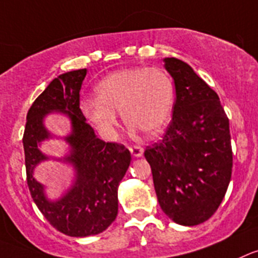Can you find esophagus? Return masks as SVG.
Returning a JSON list of instances; mask_svg holds the SVG:
<instances>
[{"label": "esophagus", "instance_id": "obj_1", "mask_svg": "<svg viewBox=\"0 0 258 258\" xmlns=\"http://www.w3.org/2000/svg\"><path fill=\"white\" fill-rule=\"evenodd\" d=\"M130 151H131L132 156H135V158H140L144 154V149L141 146H131Z\"/></svg>", "mask_w": 258, "mask_h": 258}]
</instances>
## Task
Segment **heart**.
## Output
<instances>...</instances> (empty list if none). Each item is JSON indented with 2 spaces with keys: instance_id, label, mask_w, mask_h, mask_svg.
I'll list each match as a JSON object with an SVG mask.
<instances>
[{
  "instance_id": "obj_1",
  "label": "heart",
  "mask_w": 258,
  "mask_h": 258,
  "mask_svg": "<svg viewBox=\"0 0 258 258\" xmlns=\"http://www.w3.org/2000/svg\"><path fill=\"white\" fill-rule=\"evenodd\" d=\"M96 98H85L80 109L104 139L113 140L117 112L132 130L148 135L162 131L172 117L174 86L162 70L132 67L112 72L95 85Z\"/></svg>"
}]
</instances>
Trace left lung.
Segmentation results:
<instances>
[{
	"instance_id": "8db88e82",
	"label": "left lung",
	"mask_w": 258,
	"mask_h": 258,
	"mask_svg": "<svg viewBox=\"0 0 258 258\" xmlns=\"http://www.w3.org/2000/svg\"><path fill=\"white\" fill-rule=\"evenodd\" d=\"M163 62L174 81L173 118L163 140L144 155L162 210L174 223L194 227L211 218L229 186V119L218 94L189 64L174 57Z\"/></svg>"
}]
</instances>
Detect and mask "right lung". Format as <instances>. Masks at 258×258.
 <instances>
[{
    "mask_svg": "<svg viewBox=\"0 0 258 258\" xmlns=\"http://www.w3.org/2000/svg\"><path fill=\"white\" fill-rule=\"evenodd\" d=\"M86 69L64 72L53 79L26 115L24 132L26 180L35 205L50 225L70 237H89L104 232L118 214V186L131 163L123 145L104 143L86 123L80 109V89ZM52 112L69 118L72 131L63 138L53 135L44 119ZM50 138H62L69 153L61 158L47 156L40 146ZM56 160L74 169L72 187L61 198L50 200L45 186L34 177L43 161Z\"/></svg>",
    "mask_w": 258,
    "mask_h": 258,
    "instance_id": "obj_1",
    "label": "right lung"
}]
</instances>
